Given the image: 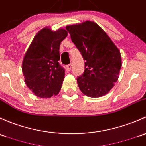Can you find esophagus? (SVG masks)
Returning <instances> with one entry per match:
<instances>
[{
  "label": "esophagus",
  "instance_id": "1",
  "mask_svg": "<svg viewBox=\"0 0 146 146\" xmlns=\"http://www.w3.org/2000/svg\"><path fill=\"white\" fill-rule=\"evenodd\" d=\"M66 68H67V70H68V71H70L72 68V64H67V65H66Z\"/></svg>",
  "mask_w": 146,
  "mask_h": 146
}]
</instances>
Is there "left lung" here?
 <instances>
[{"label": "left lung", "mask_w": 146, "mask_h": 146, "mask_svg": "<svg viewBox=\"0 0 146 146\" xmlns=\"http://www.w3.org/2000/svg\"><path fill=\"white\" fill-rule=\"evenodd\" d=\"M66 29L86 61L84 73L76 79L79 89L88 97L106 95L118 79L121 67L119 49L94 22L68 25Z\"/></svg>", "instance_id": "left-lung-1"}]
</instances>
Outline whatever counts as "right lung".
I'll return each instance as SVG.
<instances>
[{
    "label": "right lung",
    "instance_id": "obj_1",
    "mask_svg": "<svg viewBox=\"0 0 146 146\" xmlns=\"http://www.w3.org/2000/svg\"><path fill=\"white\" fill-rule=\"evenodd\" d=\"M64 29L48 27L37 33L24 58L22 72L25 83L34 95L48 98L58 95L64 78V69L59 64L60 46L67 36Z\"/></svg>",
    "mask_w": 146,
    "mask_h": 146
}]
</instances>
